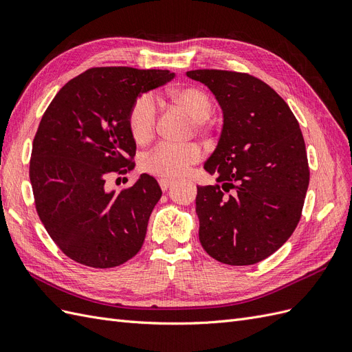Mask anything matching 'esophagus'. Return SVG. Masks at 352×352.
Returning <instances> with one entry per match:
<instances>
[{"label":"esophagus","mask_w":352,"mask_h":352,"mask_svg":"<svg viewBox=\"0 0 352 352\" xmlns=\"http://www.w3.org/2000/svg\"><path fill=\"white\" fill-rule=\"evenodd\" d=\"M158 184H160V186H162L163 190H167L170 186L173 185V180H170V179H160Z\"/></svg>","instance_id":"obj_1"}]
</instances>
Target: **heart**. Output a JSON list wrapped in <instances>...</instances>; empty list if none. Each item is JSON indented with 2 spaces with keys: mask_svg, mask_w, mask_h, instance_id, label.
I'll return each instance as SVG.
<instances>
[{
  "mask_svg": "<svg viewBox=\"0 0 352 352\" xmlns=\"http://www.w3.org/2000/svg\"><path fill=\"white\" fill-rule=\"evenodd\" d=\"M167 98L186 110L202 126V119L211 111L208 95L195 87H179L167 92ZM157 123V109L151 97L144 95L138 100L129 114V126L136 142L144 144L153 138ZM201 150L197 145H172L163 144L145 158V170L157 177L176 179L186 175L189 167L198 163Z\"/></svg>",
  "mask_w": 352,
  "mask_h": 352,
  "instance_id": "1",
  "label": "heart"
}]
</instances>
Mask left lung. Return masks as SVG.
<instances>
[{
  "instance_id": "left-lung-1",
  "label": "left lung",
  "mask_w": 352,
  "mask_h": 352,
  "mask_svg": "<svg viewBox=\"0 0 352 352\" xmlns=\"http://www.w3.org/2000/svg\"><path fill=\"white\" fill-rule=\"evenodd\" d=\"M223 114L216 150L204 170L219 185L198 186L199 242L230 265L267 258L289 239L310 182L304 138L280 95L245 73L199 69Z\"/></svg>"
}]
</instances>
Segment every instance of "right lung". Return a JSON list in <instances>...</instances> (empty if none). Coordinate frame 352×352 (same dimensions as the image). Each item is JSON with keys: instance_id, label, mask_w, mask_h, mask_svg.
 Here are the masks:
<instances>
[{"instance_id": "add662e5", "label": "right lung", "mask_w": 352, "mask_h": 352, "mask_svg": "<svg viewBox=\"0 0 352 352\" xmlns=\"http://www.w3.org/2000/svg\"><path fill=\"white\" fill-rule=\"evenodd\" d=\"M173 78L168 70L89 69L67 82L42 116L30 184L42 225L72 260L109 269L141 250L162 188L146 173L120 192L105 180L126 173L135 155L133 104Z\"/></svg>"}]
</instances>
